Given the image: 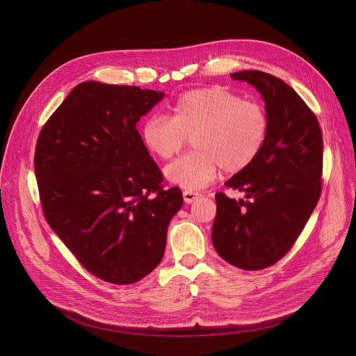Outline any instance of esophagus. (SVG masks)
<instances>
[{"label": "esophagus", "instance_id": "34e87169", "mask_svg": "<svg viewBox=\"0 0 356 356\" xmlns=\"http://www.w3.org/2000/svg\"><path fill=\"white\" fill-rule=\"evenodd\" d=\"M198 197H201V194L197 193V191H193V190L183 191V198H184V201L187 202V204H190V202L195 201Z\"/></svg>", "mask_w": 356, "mask_h": 356}]
</instances>
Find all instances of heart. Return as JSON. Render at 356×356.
Instances as JSON below:
<instances>
[{
	"label": "heart",
	"instance_id": "heart-1",
	"mask_svg": "<svg viewBox=\"0 0 356 356\" xmlns=\"http://www.w3.org/2000/svg\"><path fill=\"white\" fill-rule=\"evenodd\" d=\"M266 108L253 99L211 86L183 92L172 117L150 115L140 131L152 155L168 161L191 139L194 152L166 166L169 181L186 190L210 184L220 170L235 175L258 159L269 134Z\"/></svg>",
	"mask_w": 356,
	"mask_h": 356
}]
</instances>
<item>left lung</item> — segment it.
Instances as JSON below:
<instances>
[{"mask_svg": "<svg viewBox=\"0 0 356 356\" xmlns=\"http://www.w3.org/2000/svg\"><path fill=\"white\" fill-rule=\"evenodd\" d=\"M231 77L262 94L270 125L258 159L225 183L245 193L246 200L216 194L211 239L228 264L261 270L291 249L317 206L323 188V135L314 113L283 80L259 70Z\"/></svg>", "mask_w": 356, "mask_h": 356, "instance_id": "obj_1", "label": "left lung"}]
</instances>
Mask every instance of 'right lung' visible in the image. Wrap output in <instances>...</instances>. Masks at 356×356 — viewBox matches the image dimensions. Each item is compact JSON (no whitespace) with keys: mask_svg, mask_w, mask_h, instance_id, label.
Here are the masks:
<instances>
[{"mask_svg":"<svg viewBox=\"0 0 356 356\" xmlns=\"http://www.w3.org/2000/svg\"><path fill=\"white\" fill-rule=\"evenodd\" d=\"M163 95L84 81L38 136L43 216L84 269L108 283H135L161 264L169 221L183 206L136 129Z\"/></svg>","mask_w":356,"mask_h":356,"instance_id":"add662e5","label":"right lung"}]
</instances>
